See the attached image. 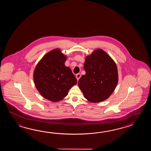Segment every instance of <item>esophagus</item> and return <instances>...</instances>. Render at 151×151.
Returning a JSON list of instances; mask_svg holds the SVG:
<instances>
[{"mask_svg": "<svg viewBox=\"0 0 151 151\" xmlns=\"http://www.w3.org/2000/svg\"><path fill=\"white\" fill-rule=\"evenodd\" d=\"M81 77V74L80 73H78L76 74V78H77V80H79Z\"/></svg>", "mask_w": 151, "mask_h": 151, "instance_id": "1", "label": "esophagus"}]
</instances>
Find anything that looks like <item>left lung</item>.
<instances>
[{"instance_id":"obj_1","label":"left lung","mask_w":151,"mask_h":151,"mask_svg":"<svg viewBox=\"0 0 151 151\" xmlns=\"http://www.w3.org/2000/svg\"><path fill=\"white\" fill-rule=\"evenodd\" d=\"M83 68L86 74L80 78L78 86L85 98L93 103L108 99L118 82L114 61L106 52L98 48L86 57Z\"/></svg>"}]
</instances>
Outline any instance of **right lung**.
Returning <instances> with one entry per match:
<instances>
[{
  "label": "right lung",
  "instance_id": "add662e5",
  "mask_svg": "<svg viewBox=\"0 0 151 151\" xmlns=\"http://www.w3.org/2000/svg\"><path fill=\"white\" fill-rule=\"evenodd\" d=\"M66 59L59 48L54 49L44 55L33 72L37 89L44 98L52 102L63 99L77 84L71 69L65 65Z\"/></svg>",
  "mask_w": 151,
  "mask_h": 151
}]
</instances>
